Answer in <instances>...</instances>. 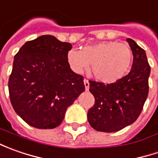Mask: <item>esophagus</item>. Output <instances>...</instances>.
Here are the masks:
<instances>
[{
	"label": "esophagus",
	"mask_w": 158,
	"mask_h": 158,
	"mask_svg": "<svg viewBox=\"0 0 158 158\" xmlns=\"http://www.w3.org/2000/svg\"><path fill=\"white\" fill-rule=\"evenodd\" d=\"M83 82H84V86H85V89L86 90H89V82L87 79H84L83 80Z\"/></svg>",
	"instance_id": "34e87169"
}]
</instances>
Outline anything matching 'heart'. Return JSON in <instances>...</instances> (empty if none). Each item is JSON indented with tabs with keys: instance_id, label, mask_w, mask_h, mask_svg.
<instances>
[{
	"instance_id": "1",
	"label": "heart",
	"mask_w": 158,
	"mask_h": 158,
	"mask_svg": "<svg viewBox=\"0 0 158 158\" xmlns=\"http://www.w3.org/2000/svg\"><path fill=\"white\" fill-rule=\"evenodd\" d=\"M67 60L77 74L87 71L91 65V74L104 83H112L127 73L133 61V52L126 43L101 41L86 46L81 51L70 50Z\"/></svg>"
}]
</instances>
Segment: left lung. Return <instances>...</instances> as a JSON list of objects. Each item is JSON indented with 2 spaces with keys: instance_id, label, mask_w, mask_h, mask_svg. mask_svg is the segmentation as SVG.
<instances>
[{
  "instance_id": "obj_1",
  "label": "left lung",
  "mask_w": 158,
  "mask_h": 158,
  "mask_svg": "<svg viewBox=\"0 0 158 158\" xmlns=\"http://www.w3.org/2000/svg\"><path fill=\"white\" fill-rule=\"evenodd\" d=\"M127 41L134 56L128 75L110 84L89 81L95 105L88 111L87 117L95 130L117 132L134 123L147 99L150 67L146 52L135 40Z\"/></svg>"
}]
</instances>
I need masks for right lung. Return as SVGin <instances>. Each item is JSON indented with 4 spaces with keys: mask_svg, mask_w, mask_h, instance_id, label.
Segmentation results:
<instances>
[{
    "mask_svg": "<svg viewBox=\"0 0 158 158\" xmlns=\"http://www.w3.org/2000/svg\"><path fill=\"white\" fill-rule=\"evenodd\" d=\"M72 45L52 35L26 42L15 55L9 79L15 112L30 126L52 129L62 122L68 107L85 90L83 77L70 69Z\"/></svg>",
    "mask_w": 158,
    "mask_h": 158,
    "instance_id": "obj_1",
    "label": "right lung"
}]
</instances>
